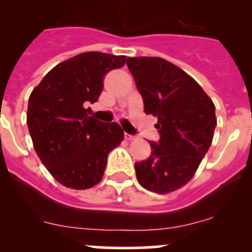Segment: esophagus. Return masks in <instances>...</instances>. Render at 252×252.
<instances>
[{"label": "esophagus", "instance_id": "1", "mask_svg": "<svg viewBox=\"0 0 252 252\" xmlns=\"http://www.w3.org/2000/svg\"><path fill=\"white\" fill-rule=\"evenodd\" d=\"M135 138V136L134 135H130V134H124V139H126V140H133V139Z\"/></svg>", "mask_w": 252, "mask_h": 252}]
</instances>
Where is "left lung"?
Here are the masks:
<instances>
[{"instance_id": "left-lung-1", "label": "left lung", "mask_w": 252, "mask_h": 252, "mask_svg": "<svg viewBox=\"0 0 252 252\" xmlns=\"http://www.w3.org/2000/svg\"><path fill=\"white\" fill-rule=\"evenodd\" d=\"M146 114L157 117L158 142L135 163L139 184L157 194L184 187L196 173L217 126L215 103L179 67L159 57L126 58Z\"/></svg>"}]
</instances>
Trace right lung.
Wrapping results in <instances>:
<instances>
[{
  "label": "right lung",
  "instance_id": "1",
  "mask_svg": "<svg viewBox=\"0 0 252 252\" xmlns=\"http://www.w3.org/2000/svg\"><path fill=\"white\" fill-rule=\"evenodd\" d=\"M126 64V56L84 52L50 70L30 94L27 123L37 156L64 187L89 189L103 177L108 154L124 139L114 122L88 116L103 77Z\"/></svg>",
  "mask_w": 252,
  "mask_h": 252
}]
</instances>
